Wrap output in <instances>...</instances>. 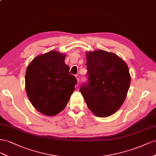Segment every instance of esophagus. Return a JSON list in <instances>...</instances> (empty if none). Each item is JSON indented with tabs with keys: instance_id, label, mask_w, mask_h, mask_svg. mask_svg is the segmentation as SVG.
I'll list each match as a JSON object with an SVG mask.
<instances>
[{
	"instance_id": "34e87169",
	"label": "esophagus",
	"mask_w": 156,
	"mask_h": 156,
	"mask_svg": "<svg viewBox=\"0 0 156 156\" xmlns=\"http://www.w3.org/2000/svg\"><path fill=\"white\" fill-rule=\"evenodd\" d=\"M75 76H76V79H77L78 82H79V81H80V76L78 74H76V75Z\"/></svg>"
}]
</instances>
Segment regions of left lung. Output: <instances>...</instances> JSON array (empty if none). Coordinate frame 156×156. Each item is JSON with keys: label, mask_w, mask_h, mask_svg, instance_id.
I'll use <instances>...</instances> for the list:
<instances>
[{"label": "left lung", "mask_w": 156, "mask_h": 156, "mask_svg": "<svg viewBox=\"0 0 156 156\" xmlns=\"http://www.w3.org/2000/svg\"><path fill=\"white\" fill-rule=\"evenodd\" d=\"M88 80L80 91L87 107L98 117H107L121 107L131 83L127 64L113 53H87Z\"/></svg>", "instance_id": "obj_1"}]
</instances>
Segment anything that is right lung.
<instances>
[{
    "label": "right lung",
    "instance_id": "add662e5",
    "mask_svg": "<svg viewBox=\"0 0 156 156\" xmlns=\"http://www.w3.org/2000/svg\"><path fill=\"white\" fill-rule=\"evenodd\" d=\"M65 58L63 53L50 51L35 57L27 69V94L34 107L44 115L50 116L61 112L77 83Z\"/></svg>",
    "mask_w": 156,
    "mask_h": 156
}]
</instances>
